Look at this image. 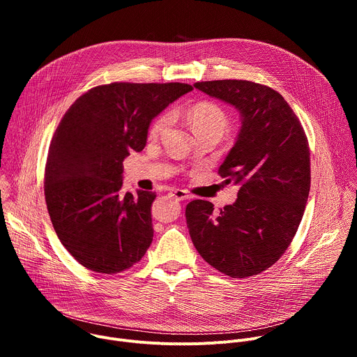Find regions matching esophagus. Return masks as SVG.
<instances>
[{"label":"esophagus","mask_w":357,"mask_h":357,"mask_svg":"<svg viewBox=\"0 0 357 357\" xmlns=\"http://www.w3.org/2000/svg\"><path fill=\"white\" fill-rule=\"evenodd\" d=\"M171 195L178 200H186L189 197V193L183 189H174V190H171Z\"/></svg>","instance_id":"esophagus-1"}]
</instances>
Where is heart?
<instances>
[{"label": "heart", "mask_w": 357, "mask_h": 357, "mask_svg": "<svg viewBox=\"0 0 357 357\" xmlns=\"http://www.w3.org/2000/svg\"><path fill=\"white\" fill-rule=\"evenodd\" d=\"M188 119L195 134L203 130H219L223 134L227 127V117L225 112L219 106L211 103V101H199V103L193 105L188 110ZM169 121V114L160 116L154 123H152L149 134L152 137L158 135L168 127Z\"/></svg>", "instance_id": "b5f03b06"}]
</instances>
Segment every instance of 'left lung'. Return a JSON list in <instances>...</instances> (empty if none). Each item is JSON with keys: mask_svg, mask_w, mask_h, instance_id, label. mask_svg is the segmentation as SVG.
<instances>
[{"mask_svg": "<svg viewBox=\"0 0 357 357\" xmlns=\"http://www.w3.org/2000/svg\"><path fill=\"white\" fill-rule=\"evenodd\" d=\"M234 106L241 127L219 168L240 185L233 205L192 200L185 216L190 238L208 264L231 278L257 275L275 264L302 220L311 188L308 138L284 97L248 80L193 84Z\"/></svg>", "mask_w": 357, "mask_h": 357, "instance_id": "8db88e82", "label": "left lung"}]
</instances>
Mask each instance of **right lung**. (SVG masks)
<instances>
[{
  "label": "right lung",
  "instance_id": "add662e5",
  "mask_svg": "<svg viewBox=\"0 0 357 357\" xmlns=\"http://www.w3.org/2000/svg\"><path fill=\"white\" fill-rule=\"evenodd\" d=\"M186 83L101 84L62 117L45 167V200L54 229L83 267L117 274L138 263L154 237V192H121L123 161L146 144L148 127Z\"/></svg>",
  "mask_w": 357,
  "mask_h": 357
}]
</instances>
